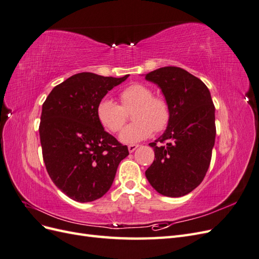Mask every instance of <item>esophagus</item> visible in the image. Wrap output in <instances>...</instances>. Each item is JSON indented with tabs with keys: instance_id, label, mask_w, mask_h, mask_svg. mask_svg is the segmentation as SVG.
Returning a JSON list of instances; mask_svg holds the SVG:
<instances>
[{
	"instance_id": "1",
	"label": "esophagus",
	"mask_w": 259,
	"mask_h": 259,
	"mask_svg": "<svg viewBox=\"0 0 259 259\" xmlns=\"http://www.w3.org/2000/svg\"><path fill=\"white\" fill-rule=\"evenodd\" d=\"M139 147V145H128V151L132 153V152H134L136 149Z\"/></svg>"
}]
</instances>
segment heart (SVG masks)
I'll list each match as a JSON object with an SVG mask.
<instances>
[{"label":"heart","mask_w":259,"mask_h":259,"mask_svg":"<svg viewBox=\"0 0 259 259\" xmlns=\"http://www.w3.org/2000/svg\"><path fill=\"white\" fill-rule=\"evenodd\" d=\"M121 105L105 98L97 105V119L105 130L117 133L126 123V112H132V124L125 127L120 139L125 144H134L150 136L153 131L160 133L167 127L170 107L165 98L153 96L152 90L142 83H133L119 94Z\"/></svg>","instance_id":"b5f03b06"}]
</instances>
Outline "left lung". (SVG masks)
<instances>
[{"label":"left lung","mask_w":259,"mask_h":259,"mask_svg":"<svg viewBox=\"0 0 259 259\" xmlns=\"http://www.w3.org/2000/svg\"><path fill=\"white\" fill-rule=\"evenodd\" d=\"M159 85L170 107L164 134L150 143L154 161L148 182L166 197H183L195 189L209 167L215 144V106L206 85L179 67H163L146 74Z\"/></svg>","instance_id":"obj_1"}]
</instances>
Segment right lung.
Segmentation results:
<instances>
[{"instance_id": "obj_1", "label": "right lung", "mask_w": 259, "mask_h": 259, "mask_svg": "<svg viewBox=\"0 0 259 259\" xmlns=\"http://www.w3.org/2000/svg\"><path fill=\"white\" fill-rule=\"evenodd\" d=\"M128 77L81 72L55 86L42 107L38 132L46 170L70 199L95 201L110 189L128 149L97 119L99 101Z\"/></svg>"}]
</instances>
